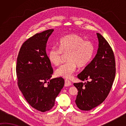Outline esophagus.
Masks as SVG:
<instances>
[{
    "label": "esophagus",
    "instance_id": "1",
    "mask_svg": "<svg viewBox=\"0 0 126 126\" xmlns=\"http://www.w3.org/2000/svg\"><path fill=\"white\" fill-rule=\"evenodd\" d=\"M71 82L69 81V80L68 79H65V87H68V86H70L71 85Z\"/></svg>",
    "mask_w": 126,
    "mask_h": 126
}]
</instances>
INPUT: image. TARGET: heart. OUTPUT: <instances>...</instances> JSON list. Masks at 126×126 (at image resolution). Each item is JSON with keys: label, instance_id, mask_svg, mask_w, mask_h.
I'll return each mask as SVG.
<instances>
[{"label": "heart", "instance_id": "1", "mask_svg": "<svg viewBox=\"0 0 126 126\" xmlns=\"http://www.w3.org/2000/svg\"><path fill=\"white\" fill-rule=\"evenodd\" d=\"M94 47L92 42L84 40L78 34L72 33L62 38L59 42V48L53 47L48 52L50 62L55 65L61 63L63 55H66L68 61L56 70L58 76L69 79L79 67L86 66L92 60Z\"/></svg>", "mask_w": 126, "mask_h": 126}]
</instances>
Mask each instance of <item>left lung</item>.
Masks as SVG:
<instances>
[{"label":"left lung","instance_id":"obj_1","mask_svg":"<svg viewBox=\"0 0 126 126\" xmlns=\"http://www.w3.org/2000/svg\"><path fill=\"white\" fill-rule=\"evenodd\" d=\"M98 48L97 54L77 77L90 80L74 85L78 90L75 102L79 109L88 111L100 105L107 97L116 74L115 56L110 45L97 33Z\"/></svg>","mask_w":126,"mask_h":126}]
</instances>
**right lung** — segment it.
<instances>
[{"label":"right lung","mask_w":126,"mask_h":126,"mask_svg":"<svg viewBox=\"0 0 126 126\" xmlns=\"http://www.w3.org/2000/svg\"><path fill=\"white\" fill-rule=\"evenodd\" d=\"M53 31V29H49L36 33L24 42L16 65L19 88L32 107L42 112L52 108L56 97L64 85L62 77L50 79L53 69L46 46Z\"/></svg>","instance_id":"obj_1"}]
</instances>
